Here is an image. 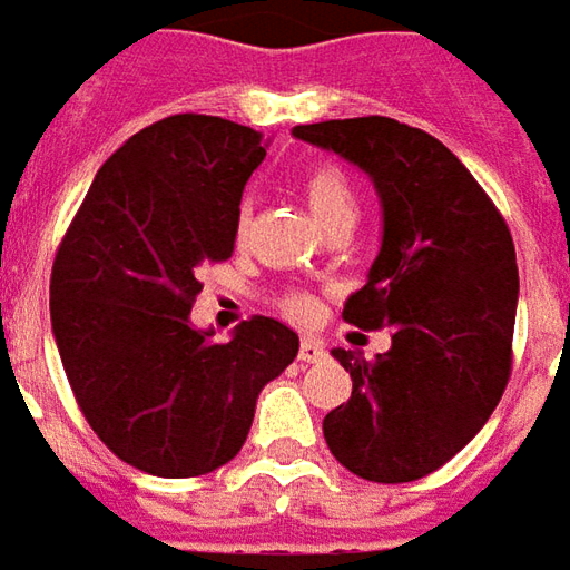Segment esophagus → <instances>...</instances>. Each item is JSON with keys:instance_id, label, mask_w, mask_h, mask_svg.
I'll return each instance as SVG.
<instances>
[{"instance_id": "esophagus-1", "label": "esophagus", "mask_w": 570, "mask_h": 570, "mask_svg": "<svg viewBox=\"0 0 570 570\" xmlns=\"http://www.w3.org/2000/svg\"><path fill=\"white\" fill-rule=\"evenodd\" d=\"M297 357H301L304 364H320V361H326V347L320 345L316 338H304V342H301V351H297Z\"/></svg>"}]
</instances>
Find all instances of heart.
<instances>
[{
    "label": "heart",
    "mask_w": 570,
    "mask_h": 570,
    "mask_svg": "<svg viewBox=\"0 0 570 570\" xmlns=\"http://www.w3.org/2000/svg\"><path fill=\"white\" fill-rule=\"evenodd\" d=\"M301 190H304L307 206L313 209V216L323 223V228L357 219V187H354L351 175L342 166L316 163V166L304 171ZM244 223H247V209L240 213L238 228H244ZM285 313L292 320H311L313 313H316V301H313L311 294H292V297H285Z\"/></svg>",
    "instance_id": "b5f03b06"
}]
</instances>
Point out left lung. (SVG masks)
Masks as SVG:
<instances>
[{"label": "left lung", "mask_w": 570, "mask_h": 570, "mask_svg": "<svg viewBox=\"0 0 570 570\" xmlns=\"http://www.w3.org/2000/svg\"><path fill=\"white\" fill-rule=\"evenodd\" d=\"M294 137L338 153L373 178L383 247L345 323L392 326V347L351 370V399L323 420L330 452L373 483L439 471L490 420L511 376L518 259L502 213L433 134L395 118H332Z\"/></svg>", "instance_id": "1"}]
</instances>
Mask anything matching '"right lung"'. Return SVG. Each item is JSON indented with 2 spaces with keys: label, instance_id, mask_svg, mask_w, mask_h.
Listing matches in <instances>:
<instances>
[{
  "label": "right lung",
  "instance_id": "obj_1",
  "mask_svg": "<svg viewBox=\"0 0 570 570\" xmlns=\"http://www.w3.org/2000/svg\"><path fill=\"white\" fill-rule=\"evenodd\" d=\"M263 134L169 116L118 147L65 232L49 316L80 414L106 449L153 476H200L240 452L257 395L297 357L269 316L232 342L190 326L206 263L235 250L240 194Z\"/></svg>",
  "mask_w": 570,
  "mask_h": 570
}]
</instances>
